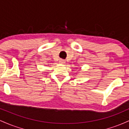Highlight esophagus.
<instances>
[{"label":"esophagus","instance_id":"esophagus-1","mask_svg":"<svg viewBox=\"0 0 129 129\" xmlns=\"http://www.w3.org/2000/svg\"><path fill=\"white\" fill-rule=\"evenodd\" d=\"M59 63H65L66 62V60H63V59H59Z\"/></svg>","mask_w":129,"mask_h":129}]
</instances>
